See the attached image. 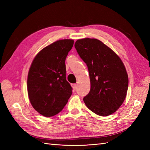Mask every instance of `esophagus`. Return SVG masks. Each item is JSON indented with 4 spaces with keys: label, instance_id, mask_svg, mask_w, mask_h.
I'll list each match as a JSON object with an SVG mask.
<instances>
[{
    "label": "esophagus",
    "instance_id": "esophagus-1",
    "mask_svg": "<svg viewBox=\"0 0 150 150\" xmlns=\"http://www.w3.org/2000/svg\"><path fill=\"white\" fill-rule=\"evenodd\" d=\"M71 86H72V88H73V89L74 91L76 89V88H77V84H72Z\"/></svg>",
    "mask_w": 150,
    "mask_h": 150
}]
</instances>
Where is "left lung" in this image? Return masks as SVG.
<instances>
[{"mask_svg":"<svg viewBox=\"0 0 150 150\" xmlns=\"http://www.w3.org/2000/svg\"><path fill=\"white\" fill-rule=\"evenodd\" d=\"M74 46L88 66L91 89L83 100L95 114L107 116L123 103L128 88V76L121 58L96 39H78Z\"/></svg>","mask_w":150,"mask_h":150,"instance_id":"obj_1","label":"left lung"}]
</instances>
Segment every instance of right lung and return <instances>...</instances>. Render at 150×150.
<instances>
[{"label":"right lung","instance_id":"right-lung-1","mask_svg":"<svg viewBox=\"0 0 150 150\" xmlns=\"http://www.w3.org/2000/svg\"><path fill=\"white\" fill-rule=\"evenodd\" d=\"M74 40L62 39L43 48L35 56L28 76V93L34 110L45 117L58 114L72 93L66 77V58Z\"/></svg>","mask_w":150,"mask_h":150}]
</instances>
